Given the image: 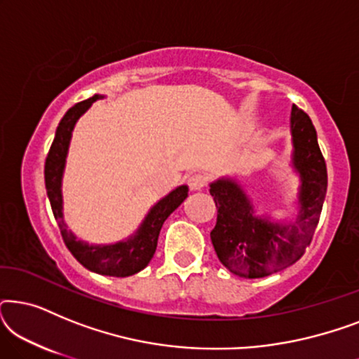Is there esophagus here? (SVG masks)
<instances>
[{
    "instance_id": "34e87169",
    "label": "esophagus",
    "mask_w": 359,
    "mask_h": 359,
    "mask_svg": "<svg viewBox=\"0 0 359 359\" xmlns=\"http://www.w3.org/2000/svg\"><path fill=\"white\" fill-rule=\"evenodd\" d=\"M188 184H189L191 191H201L208 186V178H205L204 175H193V176H189Z\"/></svg>"
}]
</instances>
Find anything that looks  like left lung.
Listing matches in <instances>:
<instances>
[{"instance_id": "left-lung-1", "label": "left lung", "mask_w": 359, "mask_h": 359, "mask_svg": "<svg viewBox=\"0 0 359 359\" xmlns=\"http://www.w3.org/2000/svg\"><path fill=\"white\" fill-rule=\"evenodd\" d=\"M289 168L297 176L292 212L276 219L258 210L245 186L235 176H220L209 184L217 205L212 232L220 263L235 276L255 279L281 271L304 253L320 217L327 194V166L311 117L292 106Z\"/></svg>"}]
</instances>
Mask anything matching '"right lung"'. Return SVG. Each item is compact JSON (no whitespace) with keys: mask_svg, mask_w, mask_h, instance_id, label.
<instances>
[{"mask_svg":"<svg viewBox=\"0 0 359 359\" xmlns=\"http://www.w3.org/2000/svg\"><path fill=\"white\" fill-rule=\"evenodd\" d=\"M101 97L106 96L95 95L90 100L78 102L62 117L55 130V139L52 142L46 160V189L53 215H55L58 227H60L63 242L73 257L93 273L102 274V276L126 278L142 271L154 258L161 225L168 219V215L188 198L189 188L186 184H181L170 191L165 198H161L158 203L151 205L144 220L135 229V232L124 240H119V242L88 243L85 240L78 238L68 229L65 219H63L62 183L73 129H75L78 119L93 106V102L101 100Z\"/></svg>","mask_w":359,"mask_h":359,"instance_id":"1","label":"right lung"}]
</instances>
